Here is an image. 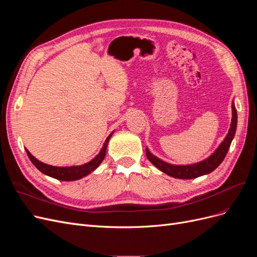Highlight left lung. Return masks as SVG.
<instances>
[{"label":"left lung","mask_w":257,"mask_h":257,"mask_svg":"<svg viewBox=\"0 0 257 257\" xmlns=\"http://www.w3.org/2000/svg\"><path fill=\"white\" fill-rule=\"evenodd\" d=\"M231 111H232L231 123H230V127L226 137L224 138V141L220 144L219 147H217V149L206 160L195 163V164L173 165L157 158L149 151L148 148H146V154H147L148 160H149L158 169H160L161 172L170 177L178 178V179H194L200 176L208 175L211 172H213V170L223 162L224 158L226 157V154L229 150L230 144L235 137L236 128H237V110H236L234 102L231 103Z\"/></svg>","instance_id":"obj_1"}]
</instances>
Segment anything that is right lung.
<instances>
[{"instance_id": "obj_1", "label": "right lung", "mask_w": 257, "mask_h": 257, "mask_svg": "<svg viewBox=\"0 0 257 257\" xmlns=\"http://www.w3.org/2000/svg\"><path fill=\"white\" fill-rule=\"evenodd\" d=\"M112 133L106 138V141L103 145V148L100 149L99 153L96 155V157L91 160L90 162L85 163L83 165H78V166H68V167H58V166H51L48 164H45V163L38 161L36 158H34L32 154L30 153L28 149H26L27 154L31 162L33 163V165L42 172L44 175L49 176L51 178L58 179V180L61 181H75V180H79V179L88 176L92 172L99 166L100 163L103 162L106 155V150H107V145L109 143V139L112 136Z\"/></svg>"}]
</instances>
